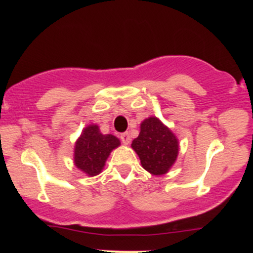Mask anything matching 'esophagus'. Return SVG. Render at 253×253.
<instances>
[{
  "instance_id": "1",
  "label": "esophagus",
  "mask_w": 253,
  "mask_h": 253,
  "mask_svg": "<svg viewBox=\"0 0 253 253\" xmlns=\"http://www.w3.org/2000/svg\"><path fill=\"white\" fill-rule=\"evenodd\" d=\"M120 139H121V141H123L125 145H128L129 141H130L129 133H127V132L126 133H123V134L120 135Z\"/></svg>"
}]
</instances>
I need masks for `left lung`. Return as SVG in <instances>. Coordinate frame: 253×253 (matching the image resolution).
Masks as SVG:
<instances>
[{
  "mask_svg": "<svg viewBox=\"0 0 253 253\" xmlns=\"http://www.w3.org/2000/svg\"><path fill=\"white\" fill-rule=\"evenodd\" d=\"M132 149L145 170L161 176L175 164L179 150L178 139L158 118L150 117L140 124V133L132 141Z\"/></svg>",
  "mask_w": 253,
  "mask_h": 253,
  "instance_id": "1",
  "label": "left lung"
}]
</instances>
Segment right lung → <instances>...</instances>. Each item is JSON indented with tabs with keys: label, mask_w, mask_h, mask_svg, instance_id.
<instances>
[{
	"label": "right lung",
	"mask_w": 253,
	"mask_h": 253,
	"mask_svg": "<svg viewBox=\"0 0 253 253\" xmlns=\"http://www.w3.org/2000/svg\"><path fill=\"white\" fill-rule=\"evenodd\" d=\"M120 140L113 134H102L97 125H89L75 144V165L88 176H96L103 170L113 150Z\"/></svg>",
	"instance_id": "right-lung-1"
}]
</instances>
